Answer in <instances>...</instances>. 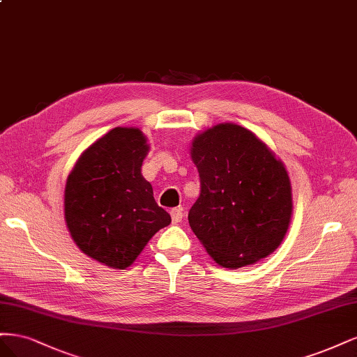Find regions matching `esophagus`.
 I'll return each instance as SVG.
<instances>
[{
	"label": "esophagus",
	"mask_w": 357,
	"mask_h": 357,
	"mask_svg": "<svg viewBox=\"0 0 357 357\" xmlns=\"http://www.w3.org/2000/svg\"><path fill=\"white\" fill-rule=\"evenodd\" d=\"M170 216H172V221H174V224H178V222H181L182 221V216H183V213H182V209H172L170 211Z\"/></svg>",
	"instance_id": "obj_1"
}]
</instances>
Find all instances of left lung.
<instances>
[{
    "label": "left lung",
    "mask_w": 357,
    "mask_h": 357,
    "mask_svg": "<svg viewBox=\"0 0 357 357\" xmlns=\"http://www.w3.org/2000/svg\"><path fill=\"white\" fill-rule=\"evenodd\" d=\"M191 157L202 191L190 227L225 268H240L279 248L292 215L287 172L267 145L241 126L225 123L195 137Z\"/></svg>",
    "instance_id": "1"
}]
</instances>
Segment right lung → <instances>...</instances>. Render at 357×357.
Here are the masks:
<instances>
[{
	"label": "right lung",
	"instance_id": "right-lung-1",
	"mask_svg": "<svg viewBox=\"0 0 357 357\" xmlns=\"http://www.w3.org/2000/svg\"><path fill=\"white\" fill-rule=\"evenodd\" d=\"M146 153L139 129L116 128L86 149L66 181L71 237L86 255L111 268L129 267L172 221L141 174Z\"/></svg>",
	"mask_w": 357,
	"mask_h": 357
}]
</instances>
